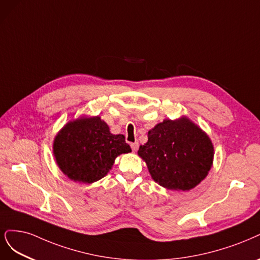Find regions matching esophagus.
<instances>
[{"instance_id": "obj_1", "label": "esophagus", "mask_w": 260, "mask_h": 260, "mask_svg": "<svg viewBox=\"0 0 260 260\" xmlns=\"http://www.w3.org/2000/svg\"><path fill=\"white\" fill-rule=\"evenodd\" d=\"M130 146H131V148H132V150H133V151H137V150H138V148H139V143H138V142H136V143H131Z\"/></svg>"}]
</instances>
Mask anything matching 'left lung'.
I'll return each mask as SVG.
<instances>
[{"mask_svg":"<svg viewBox=\"0 0 260 260\" xmlns=\"http://www.w3.org/2000/svg\"><path fill=\"white\" fill-rule=\"evenodd\" d=\"M138 154L160 186L189 190L208 175L214 149L209 137L189 119H166L148 131Z\"/></svg>","mask_w":260,"mask_h":260,"instance_id":"obj_1","label":"left lung"}]
</instances>
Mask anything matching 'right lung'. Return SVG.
Returning <instances> with one entry per match:
<instances>
[{"label": "right lung", "instance_id": "right-lung-1", "mask_svg": "<svg viewBox=\"0 0 260 260\" xmlns=\"http://www.w3.org/2000/svg\"><path fill=\"white\" fill-rule=\"evenodd\" d=\"M130 151L122 134L114 136L98 116L69 122L53 142V154L61 171L80 183L101 180L116 157Z\"/></svg>", "mask_w": 260, "mask_h": 260}]
</instances>
